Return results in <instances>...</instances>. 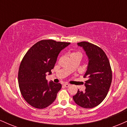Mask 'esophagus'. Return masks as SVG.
Here are the masks:
<instances>
[{
	"mask_svg": "<svg viewBox=\"0 0 127 127\" xmlns=\"http://www.w3.org/2000/svg\"><path fill=\"white\" fill-rule=\"evenodd\" d=\"M64 86L65 87H69V86H70V84H64Z\"/></svg>",
	"mask_w": 127,
	"mask_h": 127,
	"instance_id": "esophagus-1",
	"label": "esophagus"
}]
</instances>
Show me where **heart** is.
Masks as SVG:
<instances>
[{"instance_id":"heart-1","label":"heart","mask_w":127,"mask_h":127,"mask_svg":"<svg viewBox=\"0 0 127 127\" xmlns=\"http://www.w3.org/2000/svg\"><path fill=\"white\" fill-rule=\"evenodd\" d=\"M78 57L81 59L82 57V53L79 51H73L70 54V57Z\"/></svg>"}]
</instances>
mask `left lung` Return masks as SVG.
I'll use <instances>...</instances> for the list:
<instances>
[{"label": "left lung", "mask_w": 127, "mask_h": 127, "mask_svg": "<svg viewBox=\"0 0 127 127\" xmlns=\"http://www.w3.org/2000/svg\"><path fill=\"white\" fill-rule=\"evenodd\" d=\"M85 50L88 57V65L84 78L85 91L78 90L73 99L78 105L90 109L100 104L106 98L110 88L112 73L110 63L105 52L97 45L88 42L78 43Z\"/></svg>", "instance_id": "1"}]
</instances>
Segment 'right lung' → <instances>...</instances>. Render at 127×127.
<instances>
[{
	"mask_svg": "<svg viewBox=\"0 0 127 127\" xmlns=\"http://www.w3.org/2000/svg\"><path fill=\"white\" fill-rule=\"evenodd\" d=\"M70 43L42 40L26 52L19 67L18 80L21 95L30 105L44 109L54 101L62 84L48 83L46 73L51 74L59 53Z\"/></svg>",
	"mask_w": 127,
	"mask_h": 127,
	"instance_id": "obj_1",
	"label": "right lung"
}]
</instances>
